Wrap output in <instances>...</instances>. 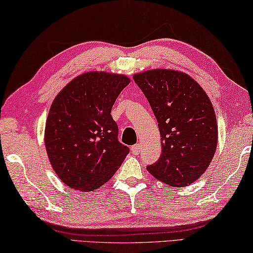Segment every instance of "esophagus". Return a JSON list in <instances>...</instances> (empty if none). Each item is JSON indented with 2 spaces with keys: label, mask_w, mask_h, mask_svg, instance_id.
I'll return each instance as SVG.
<instances>
[{
  "label": "esophagus",
  "mask_w": 253,
  "mask_h": 253,
  "mask_svg": "<svg viewBox=\"0 0 253 253\" xmlns=\"http://www.w3.org/2000/svg\"><path fill=\"white\" fill-rule=\"evenodd\" d=\"M140 144L139 143H136V144H134V146H132V148H131V151H132V154L133 155H139L140 154Z\"/></svg>",
  "instance_id": "1"
}]
</instances>
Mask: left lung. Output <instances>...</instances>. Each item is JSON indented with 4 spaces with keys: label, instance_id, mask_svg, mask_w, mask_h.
<instances>
[{
    "label": "left lung",
    "instance_id": "obj_1",
    "mask_svg": "<svg viewBox=\"0 0 253 253\" xmlns=\"http://www.w3.org/2000/svg\"><path fill=\"white\" fill-rule=\"evenodd\" d=\"M158 121L161 156L147 170L172 187L198 179L217 147L214 107L202 86L186 73L150 69L133 75Z\"/></svg>",
    "mask_w": 253,
    "mask_h": 253
}]
</instances>
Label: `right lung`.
Returning a JSON list of instances; mask_svg holds the SVG:
<instances>
[{"instance_id": "add662e5", "label": "right lung", "mask_w": 253, "mask_h": 253, "mask_svg": "<svg viewBox=\"0 0 253 253\" xmlns=\"http://www.w3.org/2000/svg\"><path fill=\"white\" fill-rule=\"evenodd\" d=\"M130 78L87 72L70 81L49 110L44 146L49 161L65 185L92 192L104 185L129 154L118 141L112 106Z\"/></svg>"}]
</instances>
